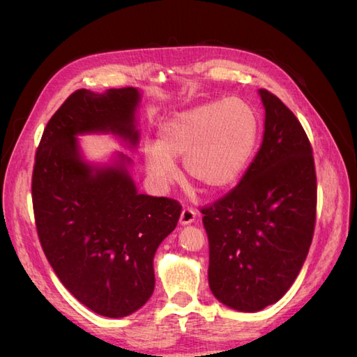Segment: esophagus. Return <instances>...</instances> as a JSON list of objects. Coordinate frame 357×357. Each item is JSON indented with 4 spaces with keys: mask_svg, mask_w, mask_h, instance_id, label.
I'll list each match as a JSON object with an SVG mask.
<instances>
[{
    "mask_svg": "<svg viewBox=\"0 0 357 357\" xmlns=\"http://www.w3.org/2000/svg\"><path fill=\"white\" fill-rule=\"evenodd\" d=\"M196 216H198V213H196V210H195V208L185 207V208H183V211H181V218H179V221H181V224H184V225H187V224H192V222H195Z\"/></svg>",
    "mask_w": 357,
    "mask_h": 357,
    "instance_id": "34e87169",
    "label": "esophagus"
}]
</instances>
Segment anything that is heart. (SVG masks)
I'll return each instance as SVG.
<instances>
[{"label": "heart", "mask_w": 357, "mask_h": 357, "mask_svg": "<svg viewBox=\"0 0 357 357\" xmlns=\"http://www.w3.org/2000/svg\"><path fill=\"white\" fill-rule=\"evenodd\" d=\"M259 141V119L241 98L204 102L162 124L156 149L146 156L151 178L172 184L174 159L184 158L188 178L210 192L225 190L244 174Z\"/></svg>", "instance_id": "obj_1"}]
</instances>
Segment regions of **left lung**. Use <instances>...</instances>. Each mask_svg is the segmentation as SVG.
<instances>
[{
  "mask_svg": "<svg viewBox=\"0 0 357 357\" xmlns=\"http://www.w3.org/2000/svg\"><path fill=\"white\" fill-rule=\"evenodd\" d=\"M262 146L238 185L201 208L208 285L239 312L275 304L298 278L312 245L317 184L313 149L294 113L265 89Z\"/></svg>",
  "mask_w": 357,
  "mask_h": 357,
  "instance_id": "1",
  "label": "left lung"
}]
</instances>
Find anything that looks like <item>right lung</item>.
<instances>
[{"instance_id":"obj_1","label":"right lung","mask_w":357,"mask_h":357,"mask_svg":"<svg viewBox=\"0 0 357 357\" xmlns=\"http://www.w3.org/2000/svg\"><path fill=\"white\" fill-rule=\"evenodd\" d=\"M138 102L135 87L73 92L45 126L32 173L45 257L81 304L107 317L132 314L150 299L155 252L183 208L176 199L139 195L124 164L95 170L81 161V133L113 132L138 142Z\"/></svg>"}]
</instances>
